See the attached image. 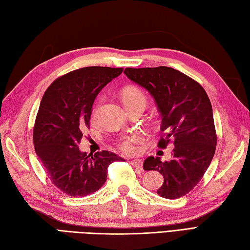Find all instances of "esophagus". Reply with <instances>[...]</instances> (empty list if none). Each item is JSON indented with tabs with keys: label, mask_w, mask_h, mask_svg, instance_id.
Wrapping results in <instances>:
<instances>
[{
	"label": "esophagus",
	"mask_w": 250,
	"mask_h": 250,
	"mask_svg": "<svg viewBox=\"0 0 250 250\" xmlns=\"http://www.w3.org/2000/svg\"><path fill=\"white\" fill-rule=\"evenodd\" d=\"M130 164L134 166V167H137V168H140L141 169V167H142V162H141V160H131L130 162Z\"/></svg>",
	"instance_id": "obj_1"
}]
</instances>
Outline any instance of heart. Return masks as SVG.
I'll return each mask as SVG.
<instances>
[{
    "label": "heart",
    "mask_w": 250,
    "mask_h": 250,
    "mask_svg": "<svg viewBox=\"0 0 250 250\" xmlns=\"http://www.w3.org/2000/svg\"><path fill=\"white\" fill-rule=\"evenodd\" d=\"M123 99L125 104L134 103V101H142V103H146V96L141 93L140 90H137L134 88H127L123 93ZM99 105H96L93 110V119L97 118L98 114ZM142 141V137L140 135H131L129 137H126L120 142V149L125 154H135L138 152V145Z\"/></svg>",
    "instance_id": "b5f03b06"
}]
</instances>
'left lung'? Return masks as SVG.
<instances>
[{
    "instance_id": "obj_1",
    "label": "left lung",
    "mask_w": 250,
    "mask_h": 250,
    "mask_svg": "<svg viewBox=\"0 0 250 250\" xmlns=\"http://www.w3.org/2000/svg\"><path fill=\"white\" fill-rule=\"evenodd\" d=\"M132 82L153 97L162 116L164 132L159 146L165 149L174 139L172 160L149 156L145 170L164 177L157 194L168 200L188 194L203 178L215 154L217 135L210 100L205 89L190 76L169 67L126 68Z\"/></svg>"
}]
</instances>
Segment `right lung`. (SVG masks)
<instances>
[{
	"mask_svg": "<svg viewBox=\"0 0 250 250\" xmlns=\"http://www.w3.org/2000/svg\"><path fill=\"white\" fill-rule=\"evenodd\" d=\"M122 72L123 68H81L55 80L44 93L33 128L35 153L54 185L70 196L98 191L111 163L123 161L109 151L93 155L79 149L95 98Z\"/></svg>",
	"mask_w": 250,
	"mask_h": 250,
	"instance_id": "add662e5",
	"label": "right lung"
}]
</instances>
